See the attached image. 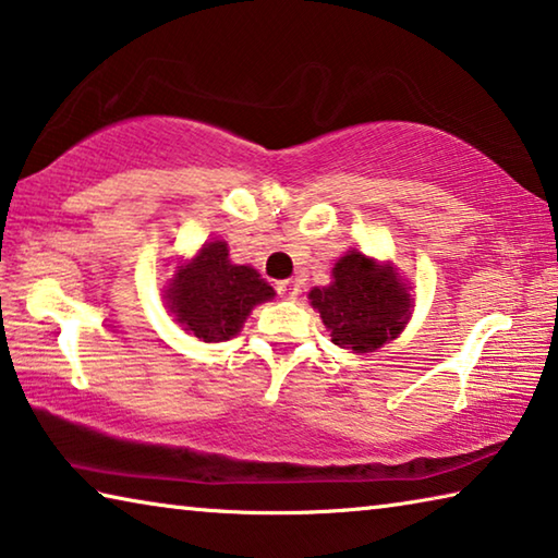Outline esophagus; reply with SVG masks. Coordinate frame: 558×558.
I'll use <instances>...</instances> for the list:
<instances>
[{"label":"esophagus","mask_w":558,"mask_h":558,"mask_svg":"<svg viewBox=\"0 0 558 558\" xmlns=\"http://www.w3.org/2000/svg\"><path fill=\"white\" fill-rule=\"evenodd\" d=\"M299 284L294 279H284V281H277V294L284 296V299H296L299 296Z\"/></svg>","instance_id":"obj_1"}]
</instances>
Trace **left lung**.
Masks as SVG:
<instances>
[{"label": "left lung", "mask_w": 558, "mask_h": 558, "mask_svg": "<svg viewBox=\"0 0 558 558\" xmlns=\"http://www.w3.org/2000/svg\"><path fill=\"white\" fill-rule=\"evenodd\" d=\"M312 306L331 331V341L351 351H376L400 333L410 314V294L396 271L361 252L336 262L333 281L308 291Z\"/></svg>", "instance_id": "1"}]
</instances>
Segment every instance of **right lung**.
Listing matches in <instances>:
<instances>
[{
  "mask_svg": "<svg viewBox=\"0 0 558 558\" xmlns=\"http://www.w3.org/2000/svg\"><path fill=\"white\" fill-rule=\"evenodd\" d=\"M274 289L244 264L230 262L225 242H209L193 264L178 269L168 291V306L203 341H230L240 333L244 318Z\"/></svg>",
  "mask_w": 558,
  "mask_h": 558,
  "instance_id": "right-lung-1",
  "label": "right lung"
}]
</instances>
